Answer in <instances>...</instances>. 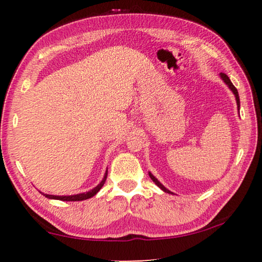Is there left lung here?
<instances>
[{"instance_id": "left-lung-1", "label": "left lung", "mask_w": 262, "mask_h": 262, "mask_svg": "<svg viewBox=\"0 0 262 262\" xmlns=\"http://www.w3.org/2000/svg\"><path fill=\"white\" fill-rule=\"evenodd\" d=\"M221 77H222V79H223V81L225 82V84H227V85H228L230 89H231V91L233 92L234 96H236V100H237V105H238V110H239V107H241V101H239V96H238V91H237V89L234 88V85H233V84L231 83V81H230V78L228 77V75H227V74L221 73ZM149 176H150V178L152 179L154 183L156 184L159 188H162V189L164 190V192H166V193H171L170 190H168V189H166L165 187H164V186H163L161 183H159V181H158L156 178H155V177H154L151 173H149Z\"/></svg>"}]
</instances>
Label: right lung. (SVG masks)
I'll list each match as a JSON object with an SVG mask.
<instances>
[{"mask_svg":"<svg viewBox=\"0 0 262 262\" xmlns=\"http://www.w3.org/2000/svg\"><path fill=\"white\" fill-rule=\"evenodd\" d=\"M106 177H107V171L104 176V179L100 181V184L95 187L94 189H91L90 192L88 193H82V194H76V195H69V196H57V195H48V194H43V196H46L48 199H55V200H61V201H83L86 200V199H90L98 193V190L103 187V185L105 184L106 181Z\"/></svg>","mask_w":262,"mask_h":262,"instance_id":"obj_1","label":"right lung"}]
</instances>
